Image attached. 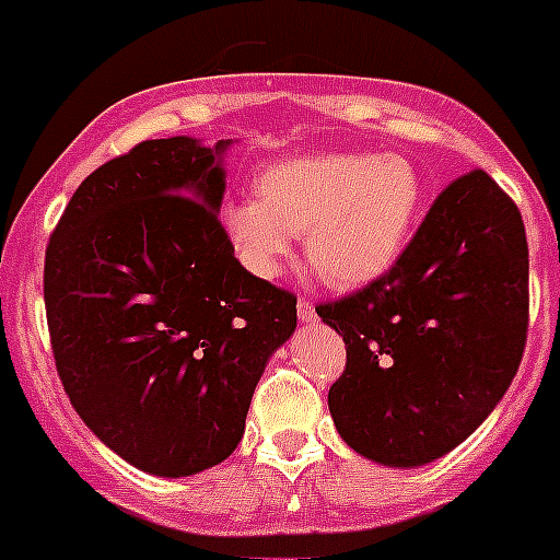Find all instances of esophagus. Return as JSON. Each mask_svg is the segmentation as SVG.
I'll return each mask as SVG.
<instances>
[{"label": "esophagus", "instance_id": "1", "mask_svg": "<svg viewBox=\"0 0 560 560\" xmlns=\"http://www.w3.org/2000/svg\"><path fill=\"white\" fill-rule=\"evenodd\" d=\"M296 316H300V322H305V325L316 322L314 302H311V300H300V302H296Z\"/></svg>", "mask_w": 560, "mask_h": 560}]
</instances>
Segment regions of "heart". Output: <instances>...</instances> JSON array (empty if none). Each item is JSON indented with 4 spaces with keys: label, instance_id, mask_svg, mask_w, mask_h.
Instances as JSON below:
<instances>
[{
    "label": "heart",
    "instance_id": "b5f03b06",
    "mask_svg": "<svg viewBox=\"0 0 560 560\" xmlns=\"http://www.w3.org/2000/svg\"><path fill=\"white\" fill-rule=\"evenodd\" d=\"M255 191L258 199H228L219 228L258 280H275L305 233L307 258L330 283H374L405 253L422 210V177L394 152L291 158L266 168Z\"/></svg>",
    "mask_w": 560,
    "mask_h": 560
}]
</instances>
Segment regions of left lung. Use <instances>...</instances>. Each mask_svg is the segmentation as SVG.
<instances>
[{
  "label": "left lung",
  "mask_w": 560,
  "mask_h": 560,
  "mask_svg": "<svg viewBox=\"0 0 560 560\" xmlns=\"http://www.w3.org/2000/svg\"><path fill=\"white\" fill-rule=\"evenodd\" d=\"M316 314L347 343V369L327 394L347 447L392 469L433 464L486 422L520 369V208L483 168L464 174L388 275Z\"/></svg>",
  "instance_id": "left-lung-1"
}]
</instances>
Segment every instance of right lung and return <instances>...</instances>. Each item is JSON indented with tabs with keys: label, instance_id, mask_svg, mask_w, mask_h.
I'll use <instances>...</instances> for the list:
<instances>
[{
	"label": "right lung",
	"instance_id": "1",
	"mask_svg": "<svg viewBox=\"0 0 560 560\" xmlns=\"http://www.w3.org/2000/svg\"><path fill=\"white\" fill-rule=\"evenodd\" d=\"M230 143H138L82 179L46 246L66 394L105 447L158 478L233 455L296 327V296L249 275L219 228Z\"/></svg>",
	"mask_w": 560,
	"mask_h": 560
}]
</instances>
